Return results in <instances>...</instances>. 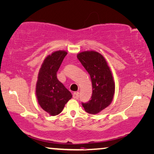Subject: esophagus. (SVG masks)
Masks as SVG:
<instances>
[{"label": "esophagus", "mask_w": 154, "mask_h": 154, "mask_svg": "<svg viewBox=\"0 0 154 154\" xmlns=\"http://www.w3.org/2000/svg\"><path fill=\"white\" fill-rule=\"evenodd\" d=\"M73 98L75 99V100L79 99V92H77V91L74 92V93L73 94Z\"/></svg>", "instance_id": "1"}]
</instances>
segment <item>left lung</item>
<instances>
[{
    "label": "left lung",
    "instance_id": "obj_1",
    "mask_svg": "<svg viewBox=\"0 0 154 154\" xmlns=\"http://www.w3.org/2000/svg\"><path fill=\"white\" fill-rule=\"evenodd\" d=\"M79 61L90 75L92 83L91 100L82 103L85 112L96 114L105 109L113 100L115 82L105 58L94 51H86L77 55Z\"/></svg>",
    "mask_w": 154,
    "mask_h": 154
}]
</instances>
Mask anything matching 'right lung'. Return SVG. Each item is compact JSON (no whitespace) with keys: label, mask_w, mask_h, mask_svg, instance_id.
Wrapping results in <instances>:
<instances>
[{"label":"right lung","mask_w":154,"mask_h":154,"mask_svg":"<svg viewBox=\"0 0 154 154\" xmlns=\"http://www.w3.org/2000/svg\"><path fill=\"white\" fill-rule=\"evenodd\" d=\"M67 54V51L60 50L47 56L38 76L36 87L38 102L42 109L51 116L59 114L72 97L71 92L59 81L56 75Z\"/></svg>","instance_id":"1"}]
</instances>
